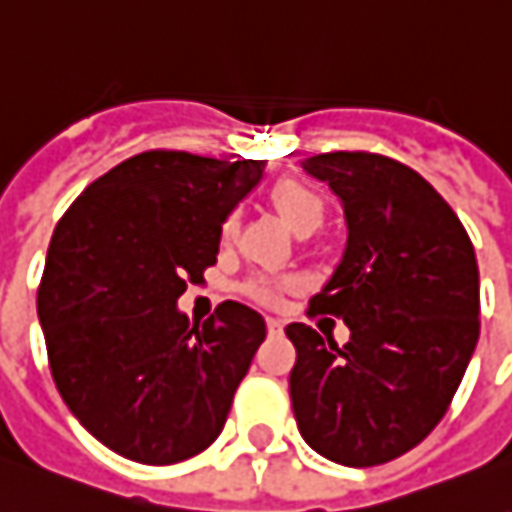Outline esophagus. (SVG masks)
Instances as JSON below:
<instances>
[{
    "label": "esophagus",
    "instance_id": "obj_1",
    "mask_svg": "<svg viewBox=\"0 0 512 512\" xmlns=\"http://www.w3.org/2000/svg\"><path fill=\"white\" fill-rule=\"evenodd\" d=\"M267 331H270V334H281V331H284V320H278V317H267Z\"/></svg>",
    "mask_w": 512,
    "mask_h": 512
}]
</instances>
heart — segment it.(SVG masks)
<instances>
[{
	"label": "heart",
	"instance_id": "heart-1",
	"mask_svg": "<svg viewBox=\"0 0 512 512\" xmlns=\"http://www.w3.org/2000/svg\"><path fill=\"white\" fill-rule=\"evenodd\" d=\"M273 206L281 214V220L290 225L292 231L298 234L303 228H312L315 231L317 225L323 222V200L317 195L315 189H309L306 183L301 181H284L278 183L276 189H273ZM236 231V220L225 222V228H222V234L231 236ZM278 290V281L270 276H259L253 278L248 284V292L253 298H259V301H273L276 298Z\"/></svg>",
	"mask_w": 512,
	"mask_h": 512
}]
</instances>
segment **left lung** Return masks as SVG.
I'll use <instances>...</instances> for the list:
<instances>
[{
	"label": "left lung",
	"mask_w": 512,
	"mask_h": 512,
	"mask_svg": "<svg viewBox=\"0 0 512 512\" xmlns=\"http://www.w3.org/2000/svg\"><path fill=\"white\" fill-rule=\"evenodd\" d=\"M301 167L340 200L345 248L315 312L343 317L340 348L290 323L301 438L340 465H382L440 424L479 340V270L463 222L415 169L376 153Z\"/></svg>",
	"instance_id": "left-lung-1"
}]
</instances>
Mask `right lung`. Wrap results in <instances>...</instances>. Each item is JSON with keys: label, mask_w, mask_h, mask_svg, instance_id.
<instances>
[{"label": "right lung", "mask_w": 512, "mask_h": 512, "mask_svg": "<svg viewBox=\"0 0 512 512\" xmlns=\"http://www.w3.org/2000/svg\"><path fill=\"white\" fill-rule=\"evenodd\" d=\"M267 161L150 150L105 172L49 242L38 320L66 407L102 446L144 465L209 449L262 345L264 317L225 301L178 309L217 262L225 220Z\"/></svg>", "instance_id": "add662e5"}]
</instances>
